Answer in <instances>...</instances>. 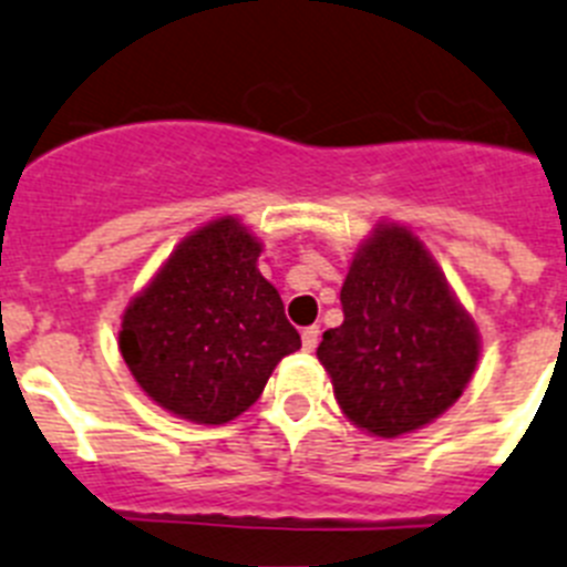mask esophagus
<instances>
[{
    "mask_svg": "<svg viewBox=\"0 0 567 567\" xmlns=\"http://www.w3.org/2000/svg\"><path fill=\"white\" fill-rule=\"evenodd\" d=\"M319 344V328L317 324H311V328H305L302 331V348L305 351H317Z\"/></svg>",
    "mask_w": 567,
    "mask_h": 567,
    "instance_id": "34e87169",
    "label": "esophagus"
}]
</instances>
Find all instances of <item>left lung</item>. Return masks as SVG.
<instances>
[{"instance_id":"1","label":"left lung","mask_w":567,"mask_h":567,"mask_svg":"<svg viewBox=\"0 0 567 567\" xmlns=\"http://www.w3.org/2000/svg\"><path fill=\"white\" fill-rule=\"evenodd\" d=\"M339 299L344 319L322 333L317 357L353 425L393 440L460 400L480 362V333L420 236L377 225Z\"/></svg>"}]
</instances>
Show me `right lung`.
<instances>
[{"label": "right lung", "instance_id": "1", "mask_svg": "<svg viewBox=\"0 0 567 567\" xmlns=\"http://www.w3.org/2000/svg\"><path fill=\"white\" fill-rule=\"evenodd\" d=\"M262 243L236 216L185 236L122 313L127 371L159 408L196 425L248 411L302 339L256 268Z\"/></svg>", "mask_w": 567, "mask_h": 567}]
</instances>
